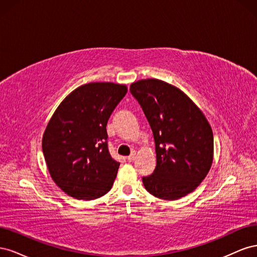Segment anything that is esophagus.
<instances>
[{"mask_svg": "<svg viewBox=\"0 0 257 257\" xmlns=\"http://www.w3.org/2000/svg\"><path fill=\"white\" fill-rule=\"evenodd\" d=\"M136 160V152L135 151H133L132 152L128 157H127V161H130V162H134Z\"/></svg>", "mask_w": 257, "mask_h": 257, "instance_id": "1", "label": "esophagus"}]
</instances>
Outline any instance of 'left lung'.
Wrapping results in <instances>:
<instances>
[{
    "mask_svg": "<svg viewBox=\"0 0 257 257\" xmlns=\"http://www.w3.org/2000/svg\"><path fill=\"white\" fill-rule=\"evenodd\" d=\"M130 91L150 124L157 152L152 175L143 177L146 190L165 200L193 192L213 161V134L206 116L193 100L173 84L143 79Z\"/></svg>",
    "mask_w": 257,
    "mask_h": 257,
    "instance_id": "1",
    "label": "left lung"
}]
</instances>
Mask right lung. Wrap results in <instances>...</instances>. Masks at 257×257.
Masks as SVG:
<instances>
[{"instance_id":"1","label":"right lung","mask_w":257,"mask_h":257,"mask_svg":"<svg viewBox=\"0 0 257 257\" xmlns=\"http://www.w3.org/2000/svg\"><path fill=\"white\" fill-rule=\"evenodd\" d=\"M126 92L124 84H83L52 114L43 152L52 180L67 195L91 200L110 191L120 163L108 150L106 125Z\"/></svg>"}]
</instances>
